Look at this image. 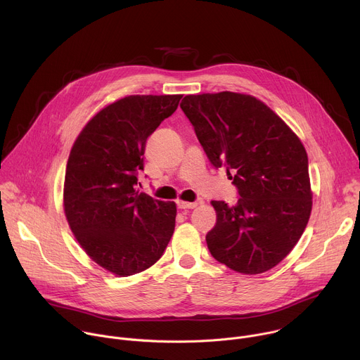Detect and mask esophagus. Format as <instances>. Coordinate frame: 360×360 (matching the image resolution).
Here are the masks:
<instances>
[{
    "label": "esophagus",
    "mask_w": 360,
    "mask_h": 360,
    "mask_svg": "<svg viewBox=\"0 0 360 360\" xmlns=\"http://www.w3.org/2000/svg\"><path fill=\"white\" fill-rule=\"evenodd\" d=\"M196 205H198V202H185V200L176 202V207L179 210H193V208H196Z\"/></svg>",
    "instance_id": "34e87169"
}]
</instances>
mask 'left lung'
Instances as JSON below:
<instances>
[{
  "label": "left lung",
  "mask_w": 360,
  "mask_h": 360,
  "mask_svg": "<svg viewBox=\"0 0 360 360\" xmlns=\"http://www.w3.org/2000/svg\"><path fill=\"white\" fill-rule=\"evenodd\" d=\"M181 108L215 168L233 174L239 199L212 200L208 249L228 268L262 274L286 258L312 211L307 153L296 134L252 95H186Z\"/></svg>",
  "instance_id": "left-lung-1"
}]
</instances>
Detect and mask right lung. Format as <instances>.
Listing matches in <instances>:
<instances>
[{
    "label": "right lung",
    "mask_w": 360,
    "mask_h": 360,
    "mask_svg": "<svg viewBox=\"0 0 360 360\" xmlns=\"http://www.w3.org/2000/svg\"><path fill=\"white\" fill-rule=\"evenodd\" d=\"M182 95H129L102 108L75 139L64 211L89 258L117 276L155 264L175 229L176 205L136 191L148 136Z\"/></svg>",
    "instance_id": "add662e5"
}]
</instances>
